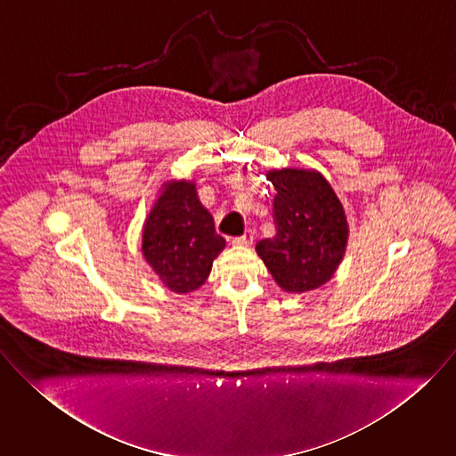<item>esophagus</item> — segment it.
Segmentation results:
<instances>
[{
	"mask_svg": "<svg viewBox=\"0 0 456 456\" xmlns=\"http://www.w3.org/2000/svg\"><path fill=\"white\" fill-rule=\"evenodd\" d=\"M253 240H255V236H253L252 231H247L243 236L234 238L232 245H236V247H252Z\"/></svg>",
	"mask_w": 456,
	"mask_h": 456,
	"instance_id": "obj_1",
	"label": "esophagus"
}]
</instances>
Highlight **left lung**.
<instances>
[{
    "mask_svg": "<svg viewBox=\"0 0 456 456\" xmlns=\"http://www.w3.org/2000/svg\"><path fill=\"white\" fill-rule=\"evenodd\" d=\"M274 185L276 234L256 243L274 281L290 294L325 285L348 245V220L332 185L316 169H269Z\"/></svg>",
    "mask_w": 456,
    "mask_h": 456,
    "instance_id": "1",
    "label": "left lung"
}]
</instances>
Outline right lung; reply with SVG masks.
<instances>
[{
    "label": "right lung",
    "instance_id": "right-lung-1",
    "mask_svg": "<svg viewBox=\"0 0 456 456\" xmlns=\"http://www.w3.org/2000/svg\"><path fill=\"white\" fill-rule=\"evenodd\" d=\"M225 248L215 232L192 180L162 183L143 224L142 252L164 287L175 294L198 290L211 273L213 260Z\"/></svg>",
    "mask_w": 456,
    "mask_h": 456
}]
</instances>
